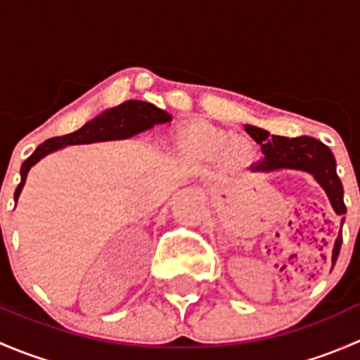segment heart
Returning a JSON list of instances; mask_svg holds the SVG:
<instances>
[{
	"label": "heart",
	"instance_id": "b5f03b06",
	"mask_svg": "<svg viewBox=\"0 0 360 360\" xmlns=\"http://www.w3.org/2000/svg\"><path fill=\"white\" fill-rule=\"evenodd\" d=\"M170 146L184 162L200 163L221 160L224 165H244L252 160L249 139L230 136L219 127L203 122H184L170 132Z\"/></svg>",
	"mask_w": 360,
	"mask_h": 360
}]
</instances>
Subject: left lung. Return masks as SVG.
Masks as SVG:
<instances>
[{"mask_svg": "<svg viewBox=\"0 0 360 360\" xmlns=\"http://www.w3.org/2000/svg\"><path fill=\"white\" fill-rule=\"evenodd\" d=\"M245 130L257 144H261V151L264 155L261 162L250 167L254 172H274V170L281 169H292L311 174L315 181L324 188L338 216L347 214V207L343 202V184L336 174V160L324 143L308 136L292 137V139L282 136H270V132L252 125H245ZM343 221L345 217H341V224H343ZM340 249L341 230L335 242V249H333V266H335Z\"/></svg>", "mask_w": 360, "mask_h": 360, "instance_id": "left-lung-1", "label": "left lung"}]
</instances>
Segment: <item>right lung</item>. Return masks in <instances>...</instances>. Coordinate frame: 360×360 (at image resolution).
I'll return each instance as SVG.
<instances>
[{
	"label": "right lung",
	"mask_w": 360,
	"mask_h": 360,
	"mask_svg": "<svg viewBox=\"0 0 360 360\" xmlns=\"http://www.w3.org/2000/svg\"><path fill=\"white\" fill-rule=\"evenodd\" d=\"M170 120H172V116L169 112L153 106L151 103H144V101H125L120 106L106 110L94 120L86 122L76 132L66 134V136L60 137H52V139L39 144L34 150V153L25 160L22 167H20V183L17 186L13 197H15V200L19 198L29 169L34 163H38L43 157L52 153V151L60 150L64 146H72V144H90L101 143V141L129 139V137L136 136V134L144 132V130L151 129V127L158 125V123L170 122Z\"/></svg>",
	"instance_id": "right-lung-1"
}]
</instances>
